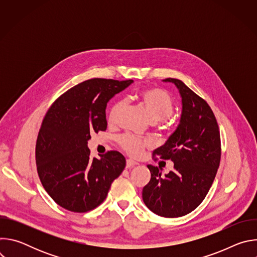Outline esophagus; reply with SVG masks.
I'll list each match as a JSON object with an SVG mask.
<instances>
[{
	"mask_svg": "<svg viewBox=\"0 0 257 257\" xmlns=\"http://www.w3.org/2000/svg\"><path fill=\"white\" fill-rule=\"evenodd\" d=\"M137 165H138V163H136L135 161H133V160H131V159H129V160L126 161V167H127V168H133V167H135V166H137Z\"/></svg>",
	"mask_w": 257,
	"mask_h": 257,
	"instance_id": "obj_1",
	"label": "esophagus"
}]
</instances>
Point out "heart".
<instances>
[{
  "mask_svg": "<svg viewBox=\"0 0 257 257\" xmlns=\"http://www.w3.org/2000/svg\"><path fill=\"white\" fill-rule=\"evenodd\" d=\"M137 99L153 122H159L161 127L167 128L166 119L173 115L175 109L174 101L167 91L157 87L148 88L139 92ZM124 105L125 101L122 99L116 101L112 105L107 117L109 125H114L117 123ZM118 141L121 148L131 156H139L144 149L149 148L151 145L149 140L142 139L131 134L122 135Z\"/></svg>",
  "mask_w": 257,
  "mask_h": 257,
  "instance_id": "1",
  "label": "heart"
}]
</instances>
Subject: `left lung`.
<instances>
[{"instance_id": "left-lung-1", "label": "left lung", "mask_w": 257, "mask_h": 257, "mask_svg": "<svg viewBox=\"0 0 257 257\" xmlns=\"http://www.w3.org/2000/svg\"><path fill=\"white\" fill-rule=\"evenodd\" d=\"M163 81L177 86L182 113L175 132L153 156L171 160L174 171L163 177L158 167L149 165L152 178L143 187L142 199L156 214L178 217L194 210L211 187L221 161V136L213 112L203 98L179 79Z\"/></svg>"}]
</instances>
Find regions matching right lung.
Returning <instances> with one entry per match:
<instances>
[{
	"mask_svg": "<svg viewBox=\"0 0 257 257\" xmlns=\"http://www.w3.org/2000/svg\"><path fill=\"white\" fill-rule=\"evenodd\" d=\"M133 80L93 78L58 97L41 126L35 145L39 177L49 195L63 208L86 212L106 197L126 166L122 154L107 152L90 159L87 141L106 129L105 107Z\"/></svg>",
	"mask_w": 257,
	"mask_h": 257,
	"instance_id": "obj_1",
	"label": "right lung"
}]
</instances>
